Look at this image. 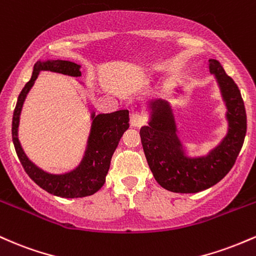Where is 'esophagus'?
I'll return each instance as SVG.
<instances>
[{
    "mask_svg": "<svg viewBox=\"0 0 256 256\" xmlns=\"http://www.w3.org/2000/svg\"><path fill=\"white\" fill-rule=\"evenodd\" d=\"M144 116L140 112H133L130 114V124L133 127H140L144 124Z\"/></svg>",
    "mask_w": 256,
    "mask_h": 256,
    "instance_id": "1",
    "label": "esophagus"
}]
</instances>
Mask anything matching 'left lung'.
Segmentation results:
<instances>
[{"label":"left lung","mask_w":256,"mask_h":256,"mask_svg":"<svg viewBox=\"0 0 256 256\" xmlns=\"http://www.w3.org/2000/svg\"><path fill=\"white\" fill-rule=\"evenodd\" d=\"M209 71L216 77L228 106V133L206 156H186L170 106L160 99L150 102L152 117L148 126L140 129V138L152 174L166 190L196 194L212 188L231 170L243 146L246 114L240 92L218 60H209Z\"/></svg>","instance_id":"left-lung-1"}]
</instances>
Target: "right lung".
Listing matches in <instances>:
<instances>
[{
  "label": "right lung",
  "instance_id": "add662e5",
  "mask_svg": "<svg viewBox=\"0 0 256 256\" xmlns=\"http://www.w3.org/2000/svg\"><path fill=\"white\" fill-rule=\"evenodd\" d=\"M40 71H53L68 76H81L80 65L66 60L37 62L34 72L22 90L20 92L13 114L12 138L14 148L25 172L40 188L54 196L62 198H80L96 194L104 185L110 168L112 154L123 133L129 128V111L120 110L111 114H92L93 123L88 139L87 150L83 160L74 170L65 174H50L42 170L28 158L18 139L19 117L28 90L35 83Z\"/></svg>",
  "mask_w": 256,
  "mask_h": 256
}]
</instances>
